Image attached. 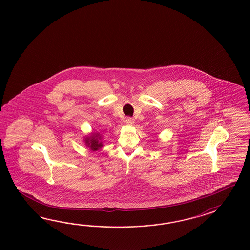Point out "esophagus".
Masks as SVG:
<instances>
[{
  "label": "esophagus",
  "mask_w": 250,
  "mask_h": 250,
  "mask_svg": "<svg viewBox=\"0 0 250 250\" xmlns=\"http://www.w3.org/2000/svg\"><path fill=\"white\" fill-rule=\"evenodd\" d=\"M134 123H135V120L133 118H131V117L126 118V120H125V124L129 125V126H132L134 125Z\"/></svg>",
  "instance_id": "1"
}]
</instances>
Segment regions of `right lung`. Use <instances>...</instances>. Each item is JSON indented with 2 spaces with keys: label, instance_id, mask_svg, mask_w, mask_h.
Listing matches in <instances>:
<instances>
[{
  "label": "right lung",
  "instance_id": "add662e5",
  "mask_svg": "<svg viewBox=\"0 0 250 250\" xmlns=\"http://www.w3.org/2000/svg\"><path fill=\"white\" fill-rule=\"evenodd\" d=\"M103 135L100 132H91L89 136H86L83 138L85 146L89 147L91 151H97L104 146L103 144Z\"/></svg>",
  "mask_w": 250,
  "mask_h": 250
}]
</instances>
